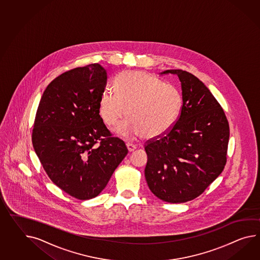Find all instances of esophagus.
I'll list each match as a JSON object with an SVG mask.
<instances>
[{
  "mask_svg": "<svg viewBox=\"0 0 260 260\" xmlns=\"http://www.w3.org/2000/svg\"><path fill=\"white\" fill-rule=\"evenodd\" d=\"M127 147L129 152H132V151H134V150H135V149L137 148V146H136V145H134V144H133V143H127Z\"/></svg>",
  "mask_w": 260,
  "mask_h": 260,
  "instance_id": "1",
  "label": "esophagus"
}]
</instances>
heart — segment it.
<instances>
[{"instance_id":"1","label":"heart","mask_w":260,"mask_h":260,"mask_svg":"<svg viewBox=\"0 0 260 260\" xmlns=\"http://www.w3.org/2000/svg\"><path fill=\"white\" fill-rule=\"evenodd\" d=\"M114 89L100 99V114L108 126H115L127 114L116 132L126 137L146 134L155 137L168 132L182 108L177 85L146 72H123L115 78Z\"/></svg>"}]
</instances>
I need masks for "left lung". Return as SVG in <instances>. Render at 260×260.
<instances>
[{
	"instance_id": "obj_1",
	"label": "left lung",
	"mask_w": 260,
	"mask_h": 260,
	"mask_svg": "<svg viewBox=\"0 0 260 260\" xmlns=\"http://www.w3.org/2000/svg\"><path fill=\"white\" fill-rule=\"evenodd\" d=\"M176 74L182 89V108L176 124L145 145L146 182L165 202L185 203L200 194L226 164L229 125L224 112L209 88L181 70Z\"/></svg>"
}]
</instances>
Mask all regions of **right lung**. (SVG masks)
<instances>
[{
  "label": "right lung",
  "mask_w": 260,
  "mask_h": 260,
  "mask_svg": "<svg viewBox=\"0 0 260 260\" xmlns=\"http://www.w3.org/2000/svg\"><path fill=\"white\" fill-rule=\"evenodd\" d=\"M106 83L100 63L64 72L45 89L34 123L32 146L47 175L79 200L98 197L128 152L100 115Z\"/></svg>",
  "instance_id": "right-lung-1"
}]
</instances>
